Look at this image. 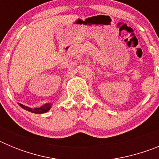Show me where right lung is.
<instances>
[{"instance_id": "add662e5", "label": "right lung", "mask_w": 159, "mask_h": 159, "mask_svg": "<svg viewBox=\"0 0 159 159\" xmlns=\"http://www.w3.org/2000/svg\"><path fill=\"white\" fill-rule=\"evenodd\" d=\"M18 104L22 108H24V109H25L26 111H28L32 112V113H35V114L45 113V112L48 111L50 110V108H51V104H50V103H47V104L45 105H43V106L40 107L33 108V109H32V108L29 107L25 106V105L21 104V103H18Z\"/></svg>"}]
</instances>
